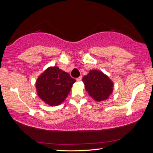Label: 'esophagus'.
<instances>
[{
    "label": "esophagus",
    "mask_w": 153,
    "mask_h": 153,
    "mask_svg": "<svg viewBox=\"0 0 153 153\" xmlns=\"http://www.w3.org/2000/svg\"><path fill=\"white\" fill-rule=\"evenodd\" d=\"M76 80H77V82L81 81V80H82V76H79V77H77V78H76Z\"/></svg>",
    "instance_id": "34e87169"
}]
</instances>
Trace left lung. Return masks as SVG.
Instances as JSON below:
<instances>
[{
    "instance_id": "obj_1",
    "label": "left lung",
    "mask_w": 153,
    "mask_h": 153,
    "mask_svg": "<svg viewBox=\"0 0 153 153\" xmlns=\"http://www.w3.org/2000/svg\"><path fill=\"white\" fill-rule=\"evenodd\" d=\"M86 91L97 101L107 99L113 91V82L102 72L92 70L83 77Z\"/></svg>"
}]
</instances>
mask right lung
Listing matches in <instances>:
<instances>
[{
  "instance_id": "1",
  "label": "right lung",
  "mask_w": 153,
  "mask_h": 153,
  "mask_svg": "<svg viewBox=\"0 0 153 153\" xmlns=\"http://www.w3.org/2000/svg\"><path fill=\"white\" fill-rule=\"evenodd\" d=\"M76 80L57 67H49L36 82L38 95L44 102L56 106L63 101Z\"/></svg>"
}]
</instances>
